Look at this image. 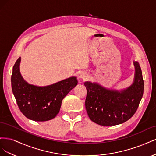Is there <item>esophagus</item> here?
I'll use <instances>...</instances> for the list:
<instances>
[{"instance_id": "34e87169", "label": "esophagus", "mask_w": 156, "mask_h": 156, "mask_svg": "<svg viewBox=\"0 0 156 156\" xmlns=\"http://www.w3.org/2000/svg\"><path fill=\"white\" fill-rule=\"evenodd\" d=\"M87 73L84 72H81V73H80V75H79V77L81 79H85L87 76Z\"/></svg>"}]
</instances>
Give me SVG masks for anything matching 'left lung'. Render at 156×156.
<instances>
[{"label":"left lung","mask_w":156,"mask_h":156,"mask_svg":"<svg viewBox=\"0 0 156 156\" xmlns=\"http://www.w3.org/2000/svg\"><path fill=\"white\" fill-rule=\"evenodd\" d=\"M134 64V83L122 92L106 89L98 83H84L87 90L85 107L94 123L104 126L120 124L137 110L143 95L144 81L139 64L135 62Z\"/></svg>","instance_id":"1"}]
</instances>
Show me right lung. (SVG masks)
I'll list each match as a JSON object with an SVG mask.
<instances>
[{
    "instance_id": "1",
    "label": "right lung",
    "mask_w": 156,
    "mask_h": 156,
    "mask_svg": "<svg viewBox=\"0 0 156 156\" xmlns=\"http://www.w3.org/2000/svg\"><path fill=\"white\" fill-rule=\"evenodd\" d=\"M21 58L13 67L11 77L12 92L21 112L28 119L37 122L54 119L59 112L64 98L77 84L72 77L47 87L27 83L20 72Z\"/></svg>"
}]
</instances>
